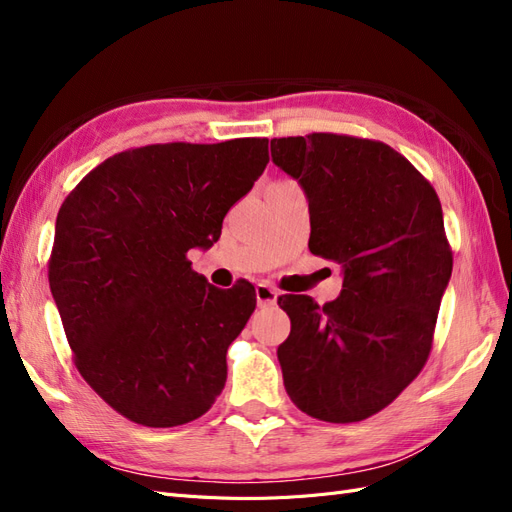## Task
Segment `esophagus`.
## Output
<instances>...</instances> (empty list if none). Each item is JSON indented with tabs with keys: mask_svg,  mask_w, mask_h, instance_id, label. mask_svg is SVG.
Listing matches in <instances>:
<instances>
[{
	"mask_svg": "<svg viewBox=\"0 0 512 512\" xmlns=\"http://www.w3.org/2000/svg\"><path fill=\"white\" fill-rule=\"evenodd\" d=\"M256 301H258V305H275V301H277V290L271 288V286L265 284V282H260V284L256 286Z\"/></svg>",
	"mask_w": 512,
	"mask_h": 512,
	"instance_id": "esophagus-1",
	"label": "esophagus"
}]
</instances>
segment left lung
Listing matches in <instances>:
<instances>
[{
  "label": "left lung",
  "instance_id": "1",
  "mask_svg": "<svg viewBox=\"0 0 512 512\" xmlns=\"http://www.w3.org/2000/svg\"><path fill=\"white\" fill-rule=\"evenodd\" d=\"M273 164L309 203V252L337 262L339 297L277 299L290 335L277 348L294 406L329 423L380 412L421 374L453 254L431 183L389 145L314 132L273 138Z\"/></svg>",
  "mask_w": 512,
  "mask_h": 512
}]
</instances>
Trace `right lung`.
Instances as JSON below:
<instances>
[{"label":"right lung","instance_id":"add662e5","mask_svg":"<svg viewBox=\"0 0 512 512\" xmlns=\"http://www.w3.org/2000/svg\"><path fill=\"white\" fill-rule=\"evenodd\" d=\"M267 162V138L147 145L104 160L61 205L49 284L74 365L130 421L185 425L222 393L256 292L211 286L188 252L220 239Z\"/></svg>","mask_w":512,"mask_h":512}]
</instances>
